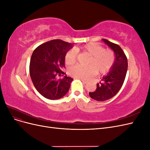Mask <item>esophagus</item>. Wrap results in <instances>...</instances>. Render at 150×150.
Wrapping results in <instances>:
<instances>
[{
    "label": "esophagus",
    "instance_id": "34e87169",
    "mask_svg": "<svg viewBox=\"0 0 150 150\" xmlns=\"http://www.w3.org/2000/svg\"><path fill=\"white\" fill-rule=\"evenodd\" d=\"M81 81H82V82H83V83H84V84H86V83H88V81H86V80H84V79H81Z\"/></svg>",
    "mask_w": 150,
    "mask_h": 150
}]
</instances>
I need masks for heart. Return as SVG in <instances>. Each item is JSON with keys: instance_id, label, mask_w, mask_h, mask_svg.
Instances as JSON below:
<instances>
[{"instance_id": "b5f03b06", "label": "heart", "mask_w": 150, "mask_h": 150, "mask_svg": "<svg viewBox=\"0 0 150 150\" xmlns=\"http://www.w3.org/2000/svg\"><path fill=\"white\" fill-rule=\"evenodd\" d=\"M78 51L87 53L90 56L87 62L88 67L75 65L68 69L69 74L74 78L88 79L95 71L97 74H105L111 69L115 61V54L111 49H105L101 45L90 42L83 46L77 47ZM77 53L73 49L67 51L64 60L67 65H71L76 62Z\"/></svg>"}]
</instances>
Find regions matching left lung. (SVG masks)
I'll return each instance as SVG.
<instances>
[{
  "instance_id": "left-lung-1",
  "label": "left lung",
  "mask_w": 150,
  "mask_h": 150,
  "mask_svg": "<svg viewBox=\"0 0 150 150\" xmlns=\"http://www.w3.org/2000/svg\"><path fill=\"white\" fill-rule=\"evenodd\" d=\"M102 40L113 50L115 61L107 75L104 76L100 82L97 84L96 89L89 93L91 98L98 101L108 100L118 93L123 84L128 69V59L119 45L107 39Z\"/></svg>"
}]
</instances>
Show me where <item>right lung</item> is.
Here are the masks:
<instances>
[{
  "label": "right lung",
  "mask_w": 150,
  "mask_h": 150,
  "mask_svg": "<svg viewBox=\"0 0 150 150\" xmlns=\"http://www.w3.org/2000/svg\"><path fill=\"white\" fill-rule=\"evenodd\" d=\"M73 44L54 39L40 45L30 58L29 72L32 81L38 91L49 99L62 98L69 89L73 79L65 76L57 80L56 77L65 73L64 56Z\"/></svg>",
  "instance_id": "right-lung-1"
}]
</instances>
